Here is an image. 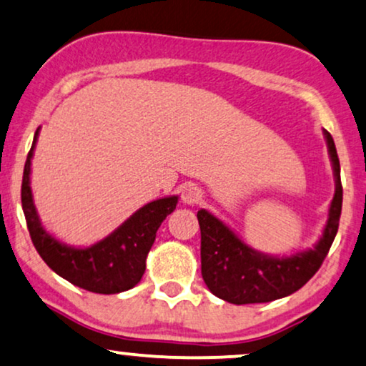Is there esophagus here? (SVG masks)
<instances>
[{"label": "esophagus", "instance_id": "esophagus-1", "mask_svg": "<svg viewBox=\"0 0 366 366\" xmlns=\"http://www.w3.org/2000/svg\"><path fill=\"white\" fill-rule=\"evenodd\" d=\"M180 199H182L184 204H189V206H194V204H199L202 201V191L196 186H186L180 192Z\"/></svg>", "mask_w": 366, "mask_h": 366}]
</instances>
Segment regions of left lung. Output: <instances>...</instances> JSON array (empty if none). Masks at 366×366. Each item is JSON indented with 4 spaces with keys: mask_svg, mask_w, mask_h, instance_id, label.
<instances>
[{
    "mask_svg": "<svg viewBox=\"0 0 366 366\" xmlns=\"http://www.w3.org/2000/svg\"><path fill=\"white\" fill-rule=\"evenodd\" d=\"M323 135L333 165L335 196L323 234L311 249L290 256L264 254L247 246L231 227L206 209L197 212L202 277L214 296L232 305L269 303L303 288L323 264L338 232L343 202L338 154L328 130H323Z\"/></svg>",
    "mask_w": 366,
    "mask_h": 366,
    "instance_id": "left-lung-1",
    "label": "left lung"
}]
</instances>
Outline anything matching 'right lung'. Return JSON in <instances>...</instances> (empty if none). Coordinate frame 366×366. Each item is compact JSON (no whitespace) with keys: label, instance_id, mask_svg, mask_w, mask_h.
Masks as SVG:
<instances>
[{"label":"right lung","instance_id":"1","mask_svg":"<svg viewBox=\"0 0 366 366\" xmlns=\"http://www.w3.org/2000/svg\"><path fill=\"white\" fill-rule=\"evenodd\" d=\"M40 134L33 137L23 170L21 206L28 231L41 259L71 285L99 295H117L134 288L142 280L145 259L164 219L177 206L179 196H169L145 204L122 222L114 232L89 247H75L58 241L41 226L30 186L31 159Z\"/></svg>","mask_w":366,"mask_h":366}]
</instances>
